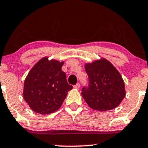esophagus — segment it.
Returning a JSON list of instances; mask_svg holds the SVG:
<instances>
[{
	"instance_id": "obj_1",
	"label": "esophagus",
	"mask_w": 148,
	"mask_h": 148,
	"mask_svg": "<svg viewBox=\"0 0 148 148\" xmlns=\"http://www.w3.org/2000/svg\"><path fill=\"white\" fill-rule=\"evenodd\" d=\"M74 88H76V89H79V88H80V84H79V83H78V84H76V85H74Z\"/></svg>"
}]
</instances>
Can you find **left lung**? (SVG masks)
Listing matches in <instances>:
<instances>
[{"label": "left lung", "instance_id": "1", "mask_svg": "<svg viewBox=\"0 0 148 148\" xmlns=\"http://www.w3.org/2000/svg\"><path fill=\"white\" fill-rule=\"evenodd\" d=\"M88 84L81 95L94 110L106 111L116 108L125 97V83L118 71L107 60L86 64Z\"/></svg>", "mask_w": 148, "mask_h": 148}]
</instances>
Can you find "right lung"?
Instances as JSON below:
<instances>
[{"label":"right lung","mask_w":148,"mask_h":148,"mask_svg":"<svg viewBox=\"0 0 148 148\" xmlns=\"http://www.w3.org/2000/svg\"><path fill=\"white\" fill-rule=\"evenodd\" d=\"M63 62L44 58L28 73L24 81L23 98L32 110L42 115L57 111L72 86L61 69Z\"/></svg>","instance_id":"add662e5"}]
</instances>
